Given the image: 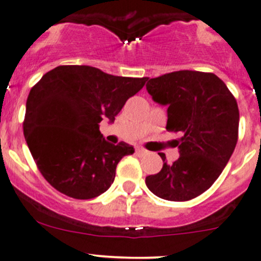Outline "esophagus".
Wrapping results in <instances>:
<instances>
[{
  "label": "esophagus",
  "mask_w": 261,
  "mask_h": 261,
  "mask_svg": "<svg viewBox=\"0 0 261 261\" xmlns=\"http://www.w3.org/2000/svg\"><path fill=\"white\" fill-rule=\"evenodd\" d=\"M136 153L138 155H144V154H147V150L143 149V148H137L136 149Z\"/></svg>",
  "instance_id": "esophagus-1"
}]
</instances>
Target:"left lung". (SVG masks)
I'll return each mask as SVG.
<instances>
[{
  "label": "left lung",
  "mask_w": 261,
  "mask_h": 261,
  "mask_svg": "<svg viewBox=\"0 0 261 261\" xmlns=\"http://www.w3.org/2000/svg\"><path fill=\"white\" fill-rule=\"evenodd\" d=\"M146 88L155 103L167 107V130L181 134L174 141L179 158L168 165L160 153L165 163L146 177L147 187L163 200L197 197L219 178L235 149L238 103L212 72H170L149 79Z\"/></svg>",
  "instance_id": "obj_1"
}]
</instances>
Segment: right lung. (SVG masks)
Returning a JSON list of instances; mask_svg holds the SVG:
<instances>
[{"mask_svg":"<svg viewBox=\"0 0 261 261\" xmlns=\"http://www.w3.org/2000/svg\"><path fill=\"white\" fill-rule=\"evenodd\" d=\"M147 77L114 76L87 65L53 69L30 90L23 134L37 168L64 195L89 200L114 181L115 168L133 146L109 143L99 123L115 120Z\"/></svg>","mask_w":261,"mask_h":261,"instance_id":"right-lung-1","label":"right lung"}]
</instances>
